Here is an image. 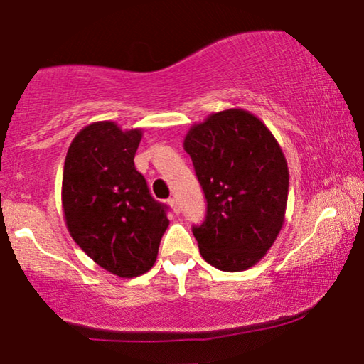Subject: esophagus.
<instances>
[{"label": "esophagus", "mask_w": 364, "mask_h": 364, "mask_svg": "<svg viewBox=\"0 0 364 364\" xmlns=\"http://www.w3.org/2000/svg\"><path fill=\"white\" fill-rule=\"evenodd\" d=\"M168 205H171V208L173 210V213H181V205H178L177 198H168Z\"/></svg>", "instance_id": "34e87169"}]
</instances>
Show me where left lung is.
Here are the masks:
<instances>
[{"label": "left lung", "instance_id": "obj_1", "mask_svg": "<svg viewBox=\"0 0 364 364\" xmlns=\"http://www.w3.org/2000/svg\"><path fill=\"white\" fill-rule=\"evenodd\" d=\"M207 198L193 227L200 255L222 272L257 265L285 223L288 166L270 129L240 107L212 112L183 137Z\"/></svg>", "mask_w": 364, "mask_h": 364}]
</instances>
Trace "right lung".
Here are the masks:
<instances>
[{"label":"right lung","instance_id":"right-lung-1","mask_svg":"<svg viewBox=\"0 0 364 364\" xmlns=\"http://www.w3.org/2000/svg\"><path fill=\"white\" fill-rule=\"evenodd\" d=\"M142 134L112 121L92 122L76 134L64 161L61 202L69 235L121 278L151 270L168 227L166 207L154 200L134 166Z\"/></svg>","mask_w":364,"mask_h":364}]
</instances>
